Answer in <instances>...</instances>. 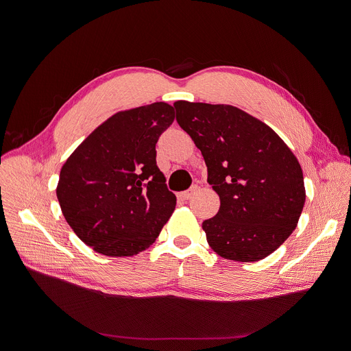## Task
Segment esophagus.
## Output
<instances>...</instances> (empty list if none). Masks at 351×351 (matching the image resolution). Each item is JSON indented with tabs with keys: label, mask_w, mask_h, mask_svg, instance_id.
Wrapping results in <instances>:
<instances>
[{
	"label": "esophagus",
	"mask_w": 351,
	"mask_h": 351,
	"mask_svg": "<svg viewBox=\"0 0 351 351\" xmlns=\"http://www.w3.org/2000/svg\"><path fill=\"white\" fill-rule=\"evenodd\" d=\"M196 186H193V188H191L189 191H185V192H180L179 193V197L182 199V200H189L193 195H195V192H196Z\"/></svg>",
	"instance_id": "1"
}]
</instances>
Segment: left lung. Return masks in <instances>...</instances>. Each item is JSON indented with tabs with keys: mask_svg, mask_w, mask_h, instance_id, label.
Here are the masks:
<instances>
[{
	"mask_svg": "<svg viewBox=\"0 0 351 351\" xmlns=\"http://www.w3.org/2000/svg\"><path fill=\"white\" fill-rule=\"evenodd\" d=\"M173 106L220 199L216 216L202 223L209 246L228 261L265 259L296 229L304 206L298 158L269 125L236 106L188 101Z\"/></svg>",
	"mask_w": 351,
	"mask_h": 351,
	"instance_id": "8db88e82",
	"label": "left lung"
}]
</instances>
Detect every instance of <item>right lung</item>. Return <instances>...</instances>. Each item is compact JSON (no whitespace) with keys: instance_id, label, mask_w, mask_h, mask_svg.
I'll return each mask as SVG.
<instances>
[{"instance_id":"right-lung-1","label":"right lung","mask_w":351,"mask_h":351,"mask_svg":"<svg viewBox=\"0 0 351 351\" xmlns=\"http://www.w3.org/2000/svg\"><path fill=\"white\" fill-rule=\"evenodd\" d=\"M175 119L154 102L119 110L95 128L62 165V215L95 252L125 257L149 247L176 206L156 166V142Z\"/></svg>"}]
</instances>
